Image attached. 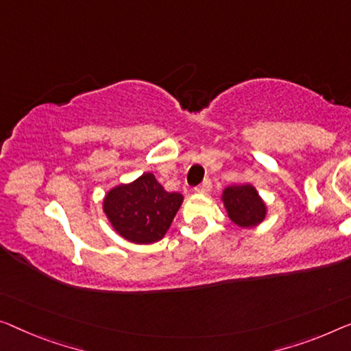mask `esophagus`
Instances as JSON below:
<instances>
[{"instance_id": "obj_1", "label": "esophagus", "mask_w": 351, "mask_h": 351, "mask_svg": "<svg viewBox=\"0 0 351 351\" xmlns=\"http://www.w3.org/2000/svg\"><path fill=\"white\" fill-rule=\"evenodd\" d=\"M211 187H213L211 181H209V180H205V181L202 182L200 186H197V187H195V191H197L198 193H208L209 191H211Z\"/></svg>"}]
</instances>
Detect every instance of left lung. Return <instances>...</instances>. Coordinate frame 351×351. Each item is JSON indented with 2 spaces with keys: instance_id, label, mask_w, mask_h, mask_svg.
<instances>
[{
  "instance_id": "left-lung-1",
  "label": "left lung",
  "mask_w": 351,
  "mask_h": 351,
  "mask_svg": "<svg viewBox=\"0 0 351 351\" xmlns=\"http://www.w3.org/2000/svg\"><path fill=\"white\" fill-rule=\"evenodd\" d=\"M222 202L228 217L238 227L252 228L265 221L266 205L252 184L226 187Z\"/></svg>"
}]
</instances>
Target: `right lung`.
I'll return each instance as SVG.
<instances>
[{
	"label": "right lung",
	"instance_id": "right-lung-1",
	"mask_svg": "<svg viewBox=\"0 0 351 351\" xmlns=\"http://www.w3.org/2000/svg\"><path fill=\"white\" fill-rule=\"evenodd\" d=\"M182 203L178 192H167L153 173L107 192L104 213L119 237L135 244H151L165 237Z\"/></svg>",
	"mask_w": 351,
	"mask_h": 351
}]
</instances>
